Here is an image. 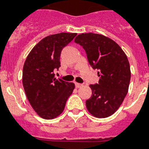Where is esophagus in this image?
Masks as SVG:
<instances>
[{
    "instance_id": "esophagus-1",
    "label": "esophagus",
    "mask_w": 149,
    "mask_h": 149,
    "mask_svg": "<svg viewBox=\"0 0 149 149\" xmlns=\"http://www.w3.org/2000/svg\"><path fill=\"white\" fill-rule=\"evenodd\" d=\"M75 86H76V87H77V88H79V87L83 86V84H78V83H75Z\"/></svg>"
}]
</instances>
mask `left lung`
Listing matches in <instances>:
<instances>
[{"instance_id":"8db88e82","label":"left lung","mask_w":149,"mask_h":149,"mask_svg":"<svg viewBox=\"0 0 149 149\" xmlns=\"http://www.w3.org/2000/svg\"><path fill=\"white\" fill-rule=\"evenodd\" d=\"M74 42L84 48L100 77L98 84L90 85L92 96L86 101V108L96 118H107L117 111L127 93L131 70L127 56L114 41L100 34H80Z\"/></svg>"}]
</instances>
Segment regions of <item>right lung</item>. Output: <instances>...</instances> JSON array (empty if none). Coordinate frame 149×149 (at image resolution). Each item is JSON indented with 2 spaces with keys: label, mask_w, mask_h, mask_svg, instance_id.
<instances>
[{
  "label": "right lung",
  "mask_w": 149,
  "mask_h": 149,
  "mask_svg": "<svg viewBox=\"0 0 149 149\" xmlns=\"http://www.w3.org/2000/svg\"><path fill=\"white\" fill-rule=\"evenodd\" d=\"M77 35L62 32L45 37L35 45L24 62V92L34 111L44 119H53L62 113L75 88L73 83L55 78L53 71L60 67L63 49Z\"/></svg>",
  "instance_id": "right-lung-1"
}]
</instances>
